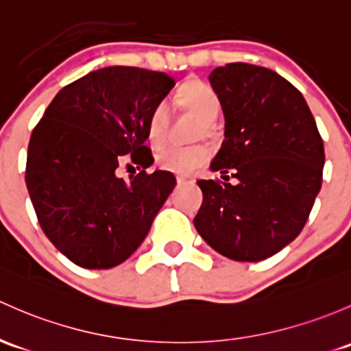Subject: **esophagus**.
<instances>
[{"label": "esophagus", "mask_w": 351, "mask_h": 351, "mask_svg": "<svg viewBox=\"0 0 351 351\" xmlns=\"http://www.w3.org/2000/svg\"><path fill=\"white\" fill-rule=\"evenodd\" d=\"M176 182H178V185H186V183H193V180L185 175H176Z\"/></svg>", "instance_id": "esophagus-1"}]
</instances>
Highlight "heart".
<instances>
[{
	"label": "heart",
	"mask_w": 351,
	"mask_h": 351,
	"mask_svg": "<svg viewBox=\"0 0 351 351\" xmlns=\"http://www.w3.org/2000/svg\"><path fill=\"white\" fill-rule=\"evenodd\" d=\"M176 101L188 112L200 117L205 129L220 112V99L217 92L200 80H191L185 84L176 94ZM166 128H168V108L165 102H158L151 109L146 121V139L153 149H160L165 145ZM208 158L210 149L204 145L171 146L158 154L156 163L166 171L186 175L204 166Z\"/></svg>",
	"instance_id": "1"
}]
</instances>
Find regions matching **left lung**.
<instances>
[{"label": "left lung", "mask_w": 351, "mask_h": 351, "mask_svg": "<svg viewBox=\"0 0 351 351\" xmlns=\"http://www.w3.org/2000/svg\"><path fill=\"white\" fill-rule=\"evenodd\" d=\"M225 117V139L210 169L225 183L200 180L204 202L193 219L222 256L257 263L300 235L322 190L324 147L315 117L279 73L227 64L208 75ZM230 172L238 178L227 184Z\"/></svg>", "instance_id": "obj_1"}]
</instances>
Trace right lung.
Segmentation results:
<instances>
[{"label":"right lung","instance_id":"right-lung-1","mask_svg":"<svg viewBox=\"0 0 351 351\" xmlns=\"http://www.w3.org/2000/svg\"><path fill=\"white\" fill-rule=\"evenodd\" d=\"M175 86L165 72L106 67L58 92L32 132L25 182L49 241L73 264L110 269L145 241L176 185L173 173L147 175L146 121ZM124 159L143 169L130 182ZM131 166V165H128Z\"/></svg>","mask_w":351,"mask_h":351}]
</instances>
